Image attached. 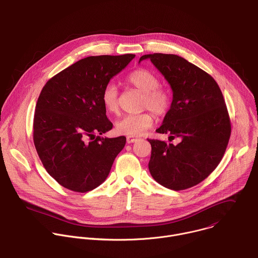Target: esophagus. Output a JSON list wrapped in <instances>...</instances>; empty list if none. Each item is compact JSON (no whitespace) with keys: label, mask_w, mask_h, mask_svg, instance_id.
<instances>
[{"label":"esophagus","mask_w":258,"mask_h":258,"mask_svg":"<svg viewBox=\"0 0 258 258\" xmlns=\"http://www.w3.org/2000/svg\"><path fill=\"white\" fill-rule=\"evenodd\" d=\"M137 141H139V139H138V138H135V137H127V138H126V143H127V144L136 143Z\"/></svg>","instance_id":"34e87169"}]
</instances>
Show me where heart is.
Here are the masks:
<instances>
[{
  "mask_svg": "<svg viewBox=\"0 0 258 258\" xmlns=\"http://www.w3.org/2000/svg\"><path fill=\"white\" fill-rule=\"evenodd\" d=\"M126 82L143 93L141 107L151 109L159 116L165 115L171 106V93L165 87L160 86V78L153 71L139 68L126 76ZM101 100L104 108L109 113L119 112V94L115 84L107 83L102 89ZM152 111H144L138 114H127L115 122V131L118 134L138 137L149 130L154 122Z\"/></svg>",
  "mask_w": 258,
  "mask_h": 258,
  "instance_id": "obj_1",
  "label": "heart"
}]
</instances>
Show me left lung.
<instances>
[{"label": "left lung", "mask_w": 258, "mask_h": 258, "mask_svg": "<svg viewBox=\"0 0 258 258\" xmlns=\"http://www.w3.org/2000/svg\"><path fill=\"white\" fill-rule=\"evenodd\" d=\"M145 59L152 61L173 90L171 108L156 132L182 140L175 146L148 139L149 170L162 186L185 190L205 180L224 156L231 135L225 100L214 78L186 59L163 53L143 55L140 62Z\"/></svg>", "instance_id": "obj_1"}]
</instances>
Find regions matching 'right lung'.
Masks as SVG:
<instances>
[{"instance_id": "obj_1", "label": "right lung", "mask_w": 258, "mask_h": 258, "mask_svg": "<svg viewBox=\"0 0 258 258\" xmlns=\"http://www.w3.org/2000/svg\"><path fill=\"white\" fill-rule=\"evenodd\" d=\"M135 56H89L44 85L36 104L33 140L44 168L64 188L79 193L95 189L123 149L125 137H100L112 128L101 93Z\"/></svg>"}]
</instances>
